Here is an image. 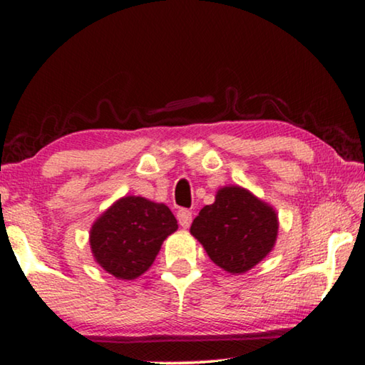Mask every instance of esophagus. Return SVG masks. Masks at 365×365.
I'll list each match as a JSON object with an SVG mask.
<instances>
[{
  "label": "esophagus",
  "mask_w": 365,
  "mask_h": 365,
  "mask_svg": "<svg viewBox=\"0 0 365 365\" xmlns=\"http://www.w3.org/2000/svg\"><path fill=\"white\" fill-rule=\"evenodd\" d=\"M178 221H179V226L187 229L192 222V212L187 211V209H179V211H178Z\"/></svg>",
  "instance_id": "esophagus-1"
}]
</instances>
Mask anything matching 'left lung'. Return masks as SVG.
<instances>
[{
    "instance_id": "left-lung-1",
    "label": "left lung",
    "mask_w": 365,
    "mask_h": 365,
    "mask_svg": "<svg viewBox=\"0 0 365 365\" xmlns=\"http://www.w3.org/2000/svg\"><path fill=\"white\" fill-rule=\"evenodd\" d=\"M277 214L241 186L221 187L216 201L192 221L191 234L214 264L231 274H244L272 251Z\"/></svg>"
}]
</instances>
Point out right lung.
Masks as SVG:
<instances>
[{"label": "right lung", "mask_w": 365, "mask_h": 365, "mask_svg": "<svg viewBox=\"0 0 365 365\" xmlns=\"http://www.w3.org/2000/svg\"><path fill=\"white\" fill-rule=\"evenodd\" d=\"M178 229L166 204L126 196L94 221L89 232L93 256L118 279H136L151 267L163 241Z\"/></svg>", "instance_id": "obj_1"}]
</instances>
